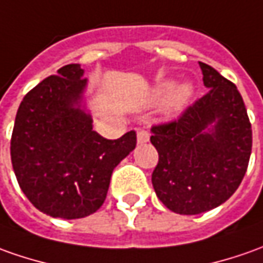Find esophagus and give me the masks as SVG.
I'll use <instances>...</instances> for the list:
<instances>
[{
	"label": "esophagus",
	"mask_w": 263,
	"mask_h": 263,
	"mask_svg": "<svg viewBox=\"0 0 263 263\" xmlns=\"http://www.w3.org/2000/svg\"><path fill=\"white\" fill-rule=\"evenodd\" d=\"M137 141H138V144H145V142H148L149 141V134H148V131L139 129L137 132Z\"/></svg>",
	"instance_id": "obj_1"
}]
</instances>
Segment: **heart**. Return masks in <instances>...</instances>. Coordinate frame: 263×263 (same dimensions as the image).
<instances>
[{"mask_svg":"<svg viewBox=\"0 0 263 263\" xmlns=\"http://www.w3.org/2000/svg\"><path fill=\"white\" fill-rule=\"evenodd\" d=\"M193 93H194V85L192 82H184L177 86V82L174 79L162 80L157 89V96L161 99L172 95L170 97V108L174 110H178L185 106V103L192 99Z\"/></svg>","mask_w":263,"mask_h":263,"instance_id":"b5f03b06","label":"heart"}]
</instances>
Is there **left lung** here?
<instances>
[{
	"label": "left lung",
	"mask_w": 263,
	"mask_h": 263,
	"mask_svg": "<svg viewBox=\"0 0 263 263\" xmlns=\"http://www.w3.org/2000/svg\"><path fill=\"white\" fill-rule=\"evenodd\" d=\"M199 64L209 92L178 119L151 128L160 157L153 187L178 214L224 203L242 183L252 151L251 122L237 87L212 66Z\"/></svg>",
	"instance_id": "1"
}]
</instances>
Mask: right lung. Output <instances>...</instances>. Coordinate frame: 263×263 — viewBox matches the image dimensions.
<instances>
[{
    "label": "right lung",
    "instance_id": "add662e5",
    "mask_svg": "<svg viewBox=\"0 0 263 263\" xmlns=\"http://www.w3.org/2000/svg\"><path fill=\"white\" fill-rule=\"evenodd\" d=\"M67 64L24 96L11 137L17 181L35 209L51 217L80 219L106 199L112 171L137 145V134L106 139L87 112V80Z\"/></svg>",
    "mask_w": 263,
    "mask_h": 263
}]
</instances>
